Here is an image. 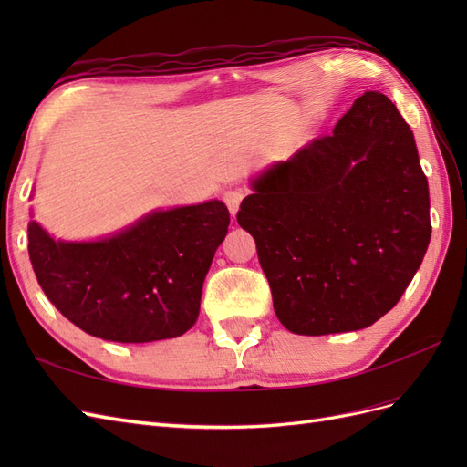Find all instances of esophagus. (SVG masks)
Instances as JSON below:
<instances>
[{"label": "esophagus", "instance_id": "34e87169", "mask_svg": "<svg viewBox=\"0 0 467 467\" xmlns=\"http://www.w3.org/2000/svg\"><path fill=\"white\" fill-rule=\"evenodd\" d=\"M244 196H245V191H244V189H239V187L228 189V191L223 192V202H225V206H228V210H230V214H232V216H235V214H237L239 204H242Z\"/></svg>", "mask_w": 467, "mask_h": 467}]
</instances>
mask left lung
I'll use <instances>...</instances> for the list:
<instances>
[{"instance_id":"obj_1","label":"left lung","mask_w":467,"mask_h":467,"mask_svg":"<svg viewBox=\"0 0 467 467\" xmlns=\"http://www.w3.org/2000/svg\"><path fill=\"white\" fill-rule=\"evenodd\" d=\"M251 189L237 222L255 239L276 317L296 335L370 327L400 302L431 242L413 132L379 91Z\"/></svg>"}]
</instances>
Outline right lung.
<instances>
[{
    "label": "right lung",
    "mask_w": 467,
    "mask_h": 467,
    "mask_svg": "<svg viewBox=\"0 0 467 467\" xmlns=\"http://www.w3.org/2000/svg\"><path fill=\"white\" fill-rule=\"evenodd\" d=\"M230 225L220 201L153 210L97 242H62L29 222V257L40 288L86 333L151 343L187 333L202 285Z\"/></svg>",
    "instance_id": "add662e5"
}]
</instances>
